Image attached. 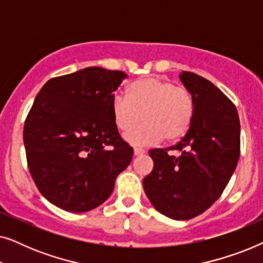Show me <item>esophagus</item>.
<instances>
[{
	"label": "esophagus",
	"mask_w": 263,
	"mask_h": 263,
	"mask_svg": "<svg viewBox=\"0 0 263 263\" xmlns=\"http://www.w3.org/2000/svg\"><path fill=\"white\" fill-rule=\"evenodd\" d=\"M145 153V149L142 148H134V154L135 156H141V154Z\"/></svg>",
	"instance_id": "esophagus-1"
}]
</instances>
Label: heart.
Returning a JSON list of instances; mask_svg holds the SVG:
<instances>
[{"mask_svg":"<svg viewBox=\"0 0 263 263\" xmlns=\"http://www.w3.org/2000/svg\"><path fill=\"white\" fill-rule=\"evenodd\" d=\"M111 115L118 130L134 146L177 142L184 138L195 116V102L189 89L157 77L141 78L127 87V97L111 99Z\"/></svg>","mask_w":263,"mask_h":263,"instance_id":"heart-1","label":"heart"}]
</instances>
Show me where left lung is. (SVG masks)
I'll return each instance as SVG.
<instances>
[{
  "label": "left lung",
  "instance_id": "1",
  "mask_svg": "<svg viewBox=\"0 0 263 263\" xmlns=\"http://www.w3.org/2000/svg\"><path fill=\"white\" fill-rule=\"evenodd\" d=\"M179 79L195 102L186 135L168 148H153V170L143 189L154 208L175 220H188L208 210L224 192L240 153V124L231 100L211 81L182 71ZM168 150H178V157Z\"/></svg>",
  "mask_w": 263,
  "mask_h": 263
}]
</instances>
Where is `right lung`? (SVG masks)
I'll use <instances>...</instances> for the list:
<instances>
[{
	"mask_svg": "<svg viewBox=\"0 0 263 263\" xmlns=\"http://www.w3.org/2000/svg\"><path fill=\"white\" fill-rule=\"evenodd\" d=\"M125 78L123 71L88 67L50 79L35 97L24 125L27 165L55 206L74 213L100 206L130 164L134 151L110 109Z\"/></svg>",
	"mask_w": 263,
	"mask_h": 263,
	"instance_id": "obj_1",
	"label": "right lung"
}]
</instances>
